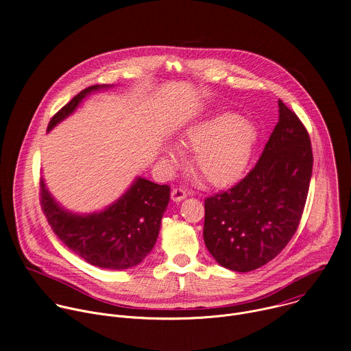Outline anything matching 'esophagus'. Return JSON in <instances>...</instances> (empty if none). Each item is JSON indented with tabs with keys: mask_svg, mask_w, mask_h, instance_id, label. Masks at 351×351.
<instances>
[{
	"mask_svg": "<svg viewBox=\"0 0 351 351\" xmlns=\"http://www.w3.org/2000/svg\"><path fill=\"white\" fill-rule=\"evenodd\" d=\"M171 197L175 203H180L182 199H184L187 197L186 191L183 189H173L172 193H171Z\"/></svg>",
	"mask_w": 351,
	"mask_h": 351,
	"instance_id": "1",
	"label": "esophagus"
}]
</instances>
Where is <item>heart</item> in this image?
<instances>
[{
  "instance_id": "heart-1",
  "label": "heart",
  "mask_w": 351,
  "mask_h": 351,
  "mask_svg": "<svg viewBox=\"0 0 351 351\" xmlns=\"http://www.w3.org/2000/svg\"><path fill=\"white\" fill-rule=\"evenodd\" d=\"M258 141L253 122L237 114L221 112L190 126L180 138L184 149L194 152L193 168L208 184L226 187L236 183L248 168ZM167 161L178 164L180 149L168 144Z\"/></svg>"
}]
</instances>
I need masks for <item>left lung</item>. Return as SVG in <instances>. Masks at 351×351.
Instances as JSON below:
<instances>
[{
    "label": "left lung",
    "mask_w": 351,
    "mask_h": 351,
    "mask_svg": "<svg viewBox=\"0 0 351 351\" xmlns=\"http://www.w3.org/2000/svg\"><path fill=\"white\" fill-rule=\"evenodd\" d=\"M279 122L256 164L204 202V243L222 267L254 271L274 260L302 219L313 175L307 129L279 99Z\"/></svg>",
    "instance_id": "8db88e82"
}]
</instances>
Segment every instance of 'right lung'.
Wrapping results in <instances>:
<instances>
[{"label":"right lung","mask_w":351,"mask_h":351,"mask_svg":"<svg viewBox=\"0 0 351 351\" xmlns=\"http://www.w3.org/2000/svg\"><path fill=\"white\" fill-rule=\"evenodd\" d=\"M112 84L84 88L49 121L47 130L72 115L83 99ZM171 187L137 176L130 187L103 211L76 214L64 208L40 180V202L54 233L75 254L88 264L106 269H128L152 252L169 203Z\"/></svg>","instance_id":"add662e5"}]
</instances>
